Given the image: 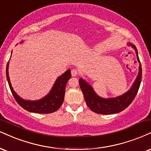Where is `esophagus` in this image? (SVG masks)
I'll use <instances>...</instances> for the list:
<instances>
[{
	"label": "esophagus",
	"instance_id": "1",
	"mask_svg": "<svg viewBox=\"0 0 151 151\" xmlns=\"http://www.w3.org/2000/svg\"><path fill=\"white\" fill-rule=\"evenodd\" d=\"M78 73H79V72H78L77 70H76V69H72V70H71V74H72V77H76L78 74Z\"/></svg>",
	"mask_w": 151,
	"mask_h": 151
}]
</instances>
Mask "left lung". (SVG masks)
I'll return each instance as SVG.
<instances>
[{"mask_svg":"<svg viewBox=\"0 0 151 151\" xmlns=\"http://www.w3.org/2000/svg\"><path fill=\"white\" fill-rule=\"evenodd\" d=\"M130 45L135 49L138 61L140 63L137 48L134 45ZM141 79H142V68H141V65L140 63L139 75L131 89L128 91L126 93L123 94L122 96L114 98V99H104L99 97L94 92L92 87L86 81H83V79H79V83L81 91L83 94V97H84L87 106L92 111L96 113L102 114V115H110V114H115L122 112L132 103L138 93L140 84H141Z\"/></svg>","mask_w":151,"mask_h":151,"instance_id":"8db88e82","label":"left lung"}]
</instances>
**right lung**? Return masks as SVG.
Here are the masks:
<instances>
[{
	"label": "right lung",
	"instance_id": "add662e5",
	"mask_svg": "<svg viewBox=\"0 0 151 151\" xmlns=\"http://www.w3.org/2000/svg\"><path fill=\"white\" fill-rule=\"evenodd\" d=\"M8 65L9 61L6 66L7 80H8L12 96H14L15 101L22 108L29 112L41 114L52 113L60 108V107L61 106L64 101L65 86H66L67 82L71 78L70 70H67L64 74L58 78L50 92L46 97L39 100V101H24L21 99L13 91L11 83H10V79H9Z\"/></svg>",
	"mask_w": 151,
	"mask_h": 151
}]
</instances>
